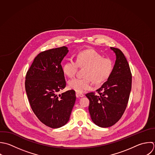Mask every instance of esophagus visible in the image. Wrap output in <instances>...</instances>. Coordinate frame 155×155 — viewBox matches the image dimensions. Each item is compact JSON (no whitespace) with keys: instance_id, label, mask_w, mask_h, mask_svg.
<instances>
[{"instance_id":"34e87169","label":"esophagus","mask_w":155,"mask_h":155,"mask_svg":"<svg viewBox=\"0 0 155 155\" xmlns=\"http://www.w3.org/2000/svg\"><path fill=\"white\" fill-rule=\"evenodd\" d=\"M76 96L77 97H83L84 95L83 94L80 93V92H76Z\"/></svg>"}]
</instances>
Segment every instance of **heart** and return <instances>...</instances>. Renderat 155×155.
Wrapping results in <instances>:
<instances>
[{
	"label": "heart",
	"mask_w": 155,
	"mask_h": 155,
	"mask_svg": "<svg viewBox=\"0 0 155 155\" xmlns=\"http://www.w3.org/2000/svg\"><path fill=\"white\" fill-rule=\"evenodd\" d=\"M86 68L84 78H74L69 81L70 89L78 92H82L92 87V81L99 84L104 82L111 75L114 64L108 58L102 55L94 49H87L80 52L76 60H69L63 66V71L69 77H73L78 68Z\"/></svg>",
	"instance_id": "heart-1"
}]
</instances>
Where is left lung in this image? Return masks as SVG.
Wrapping results in <instances>:
<instances>
[{
    "mask_svg": "<svg viewBox=\"0 0 155 155\" xmlns=\"http://www.w3.org/2000/svg\"><path fill=\"white\" fill-rule=\"evenodd\" d=\"M116 55L112 72L102 86L86 96L90 103L89 112L94 124L101 127L114 125L123 115L132 88V74L124 54L118 48L110 47Z\"/></svg>",
    "mask_w": 155,
    "mask_h": 155,
    "instance_id": "left-lung-1",
    "label": "left lung"
}]
</instances>
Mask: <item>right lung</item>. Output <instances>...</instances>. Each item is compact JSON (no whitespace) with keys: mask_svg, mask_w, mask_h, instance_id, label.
<instances>
[{"mask_svg":"<svg viewBox=\"0 0 155 155\" xmlns=\"http://www.w3.org/2000/svg\"><path fill=\"white\" fill-rule=\"evenodd\" d=\"M68 52L62 46L40 52L26 75L25 90L31 109L42 123L52 129L68 122L76 100L74 90L57 94L66 87L61 62Z\"/></svg>","mask_w":155,"mask_h":155,"instance_id":"obj_1","label":"right lung"}]
</instances>
